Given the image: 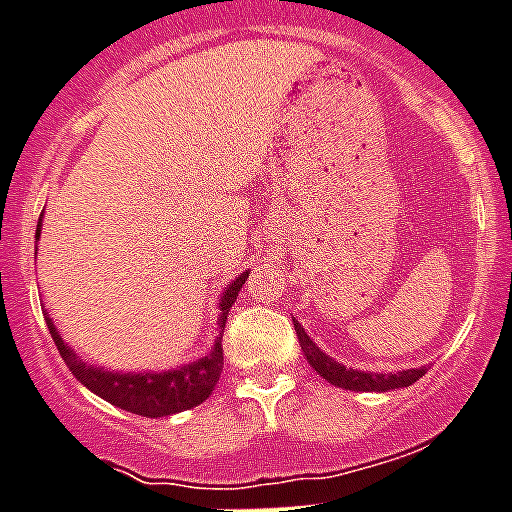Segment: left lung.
I'll use <instances>...</instances> for the list:
<instances>
[{
	"mask_svg": "<svg viewBox=\"0 0 512 512\" xmlns=\"http://www.w3.org/2000/svg\"><path fill=\"white\" fill-rule=\"evenodd\" d=\"M294 329H296V337H299L301 352H304L306 362L314 367V372L319 374V377H324L326 382L334 384V387L352 389V392H389V389L410 387V384H415L417 379L425 377L427 372V367L402 369V372H387V374L359 372V369L344 367V364H339L337 359H332L329 354L321 352V349L311 342L309 334L304 332V326H301L296 319H294Z\"/></svg>",
	"mask_w": 512,
	"mask_h": 512,
	"instance_id": "obj_1",
	"label": "left lung"
}]
</instances>
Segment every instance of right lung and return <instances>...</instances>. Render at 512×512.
Segmentation results:
<instances>
[{"mask_svg": "<svg viewBox=\"0 0 512 512\" xmlns=\"http://www.w3.org/2000/svg\"><path fill=\"white\" fill-rule=\"evenodd\" d=\"M40 223H37V233L34 238H40ZM248 271H243L241 276L231 281L223 291V296L218 299V329L226 326V316L231 311L233 301H236L238 291L246 284ZM47 321V329H50L52 339H55V347L60 352V357L65 359V364L70 367V372L75 374L77 382L85 384L90 392H95L97 397H102L110 405L120 407V410H128L133 415L143 417H168L175 412L191 410L198 407L201 402H206L208 394L216 389L218 377L223 372V347L216 339V344L211 347V352L206 357L196 359V362H188L183 367L168 369V372H115V369H102L95 364H87L72 352V347H67L65 339L57 332L55 321L50 319L47 311H42Z\"/></svg>", "mask_w": 512, "mask_h": 512, "instance_id": "right-lung-1", "label": "right lung"}]
</instances>
